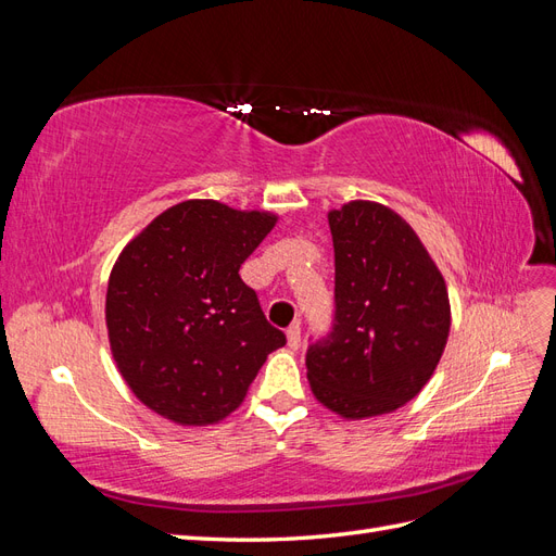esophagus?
<instances>
[{"mask_svg": "<svg viewBox=\"0 0 556 556\" xmlns=\"http://www.w3.org/2000/svg\"><path fill=\"white\" fill-rule=\"evenodd\" d=\"M288 345L292 350H299L301 348V327L299 323H294L290 329H288Z\"/></svg>", "mask_w": 556, "mask_h": 556, "instance_id": "obj_1", "label": "esophagus"}]
</instances>
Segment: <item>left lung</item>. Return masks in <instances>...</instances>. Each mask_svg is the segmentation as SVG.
<instances>
[{
  "label": "left lung",
  "mask_w": 556,
  "mask_h": 556,
  "mask_svg": "<svg viewBox=\"0 0 556 556\" xmlns=\"http://www.w3.org/2000/svg\"><path fill=\"white\" fill-rule=\"evenodd\" d=\"M333 331L308 348L315 399L343 419L394 413L439 366L450 336L447 285L415 229L378 201L329 211Z\"/></svg>",
  "instance_id": "8db88e82"
}]
</instances>
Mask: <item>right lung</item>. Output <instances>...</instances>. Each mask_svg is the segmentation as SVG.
<instances>
[{"label": "right lung", "mask_w": 556, "mask_h": 556, "mask_svg": "<svg viewBox=\"0 0 556 556\" xmlns=\"http://www.w3.org/2000/svg\"><path fill=\"white\" fill-rule=\"evenodd\" d=\"M276 223L268 211L188 199L123 248L106 329L117 371L143 406L180 427L215 425L241 406L285 345L239 276Z\"/></svg>", "instance_id": "add662e5"}]
</instances>
